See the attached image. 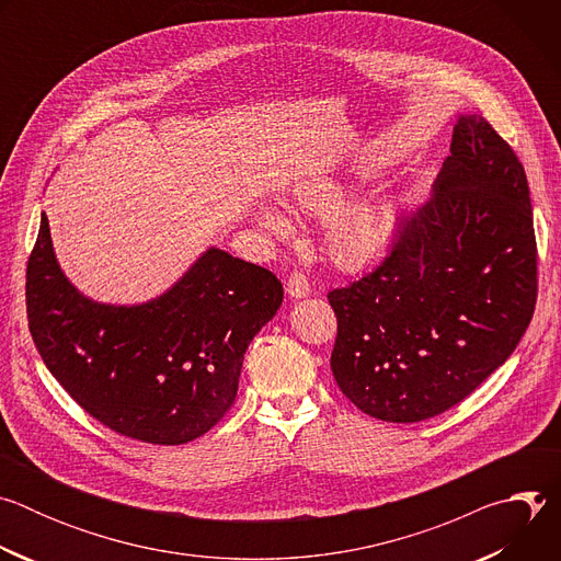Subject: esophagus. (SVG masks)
<instances>
[{"label": "esophagus", "instance_id": "1", "mask_svg": "<svg viewBox=\"0 0 561 561\" xmlns=\"http://www.w3.org/2000/svg\"><path fill=\"white\" fill-rule=\"evenodd\" d=\"M286 293L293 297V299H301L306 295H310V284L306 279V275L301 271H293L286 279Z\"/></svg>", "mask_w": 561, "mask_h": 561}]
</instances>
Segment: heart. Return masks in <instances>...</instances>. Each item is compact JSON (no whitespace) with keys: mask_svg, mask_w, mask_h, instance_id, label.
<instances>
[{"mask_svg":"<svg viewBox=\"0 0 561 561\" xmlns=\"http://www.w3.org/2000/svg\"><path fill=\"white\" fill-rule=\"evenodd\" d=\"M297 202L304 210L314 215H327L335 210L342 202V193L333 186H301L297 191ZM260 221L277 237L290 232V224L284 215L273 208L260 210ZM390 208L377 199H362L337 210L324 230V247L331 260L346 268L357 271L373 264L386 247L390 232Z\"/></svg>","mask_w":561,"mask_h":561,"instance_id":"heart-1","label":"heart"}]
</instances>
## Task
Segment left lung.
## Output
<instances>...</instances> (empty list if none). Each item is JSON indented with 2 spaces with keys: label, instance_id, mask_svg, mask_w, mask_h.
<instances>
[{
  "label": "left lung",
  "instance_id": "1",
  "mask_svg": "<svg viewBox=\"0 0 561 561\" xmlns=\"http://www.w3.org/2000/svg\"><path fill=\"white\" fill-rule=\"evenodd\" d=\"M329 301L335 381L383 422L453 409L511 357L537 301V242L524 167L482 115L457 119L433 195L383 262Z\"/></svg>",
  "mask_w": 561,
  "mask_h": 561
}]
</instances>
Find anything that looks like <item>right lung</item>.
Returning <instances> with one entry per match:
<instances>
[{
  "mask_svg": "<svg viewBox=\"0 0 561 561\" xmlns=\"http://www.w3.org/2000/svg\"><path fill=\"white\" fill-rule=\"evenodd\" d=\"M282 299L271 271L208 249L152 301L98 304L64 277L46 213L26 266L46 368L106 428L159 446L193 442L230 411L244 353Z\"/></svg>",
  "mask_w": 561,
  "mask_h": 561,
  "instance_id": "add662e5",
  "label": "right lung"
}]
</instances>
